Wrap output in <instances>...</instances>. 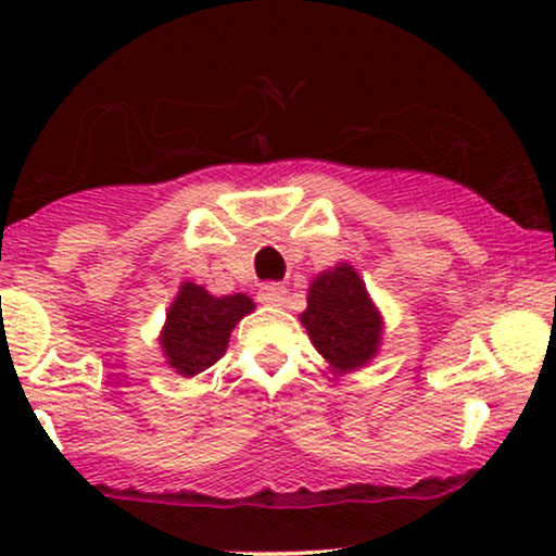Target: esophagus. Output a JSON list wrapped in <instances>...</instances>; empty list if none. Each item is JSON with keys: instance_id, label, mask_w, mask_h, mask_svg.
Here are the masks:
<instances>
[{"instance_id": "1", "label": "esophagus", "mask_w": 556, "mask_h": 556, "mask_svg": "<svg viewBox=\"0 0 556 556\" xmlns=\"http://www.w3.org/2000/svg\"><path fill=\"white\" fill-rule=\"evenodd\" d=\"M258 300L264 305H282L287 300V287L279 282H269L258 290Z\"/></svg>"}]
</instances>
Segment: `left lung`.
<instances>
[{
  "instance_id": "left-lung-1",
  "label": "left lung",
  "mask_w": 556,
  "mask_h": 556,
  "mask_svg": "<svg viewBox=\"0 0 556 556\" xmlns=\"http://www.w3.org/2000/svg\"><path fill=\"white\" fill-rule=\"evenodd\" d=\"M300 321L334 374L355 371L379 353L384 321L350 264L318 274Z\"/></svg>"
}]
</instances>
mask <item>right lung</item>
<instances>
[{
	"instance_id": "right-lung-1",
	"label": "right lung",
	"mask_w": 556,
	"mask_h": 556,
	"mask_svg": "<svg viewBox=\"0 0 556 556\" xmlns=\"http://www.w3.org/2000/svg\"><path fill=\"white\" fill-rule=\"evenodd\" d=\"M253 308V300L242 292L214 298L201 285L182 282L159 337L167 363L180 376L206 371L225 355L235 324Z\"/></svg>"
}]
</instances>
